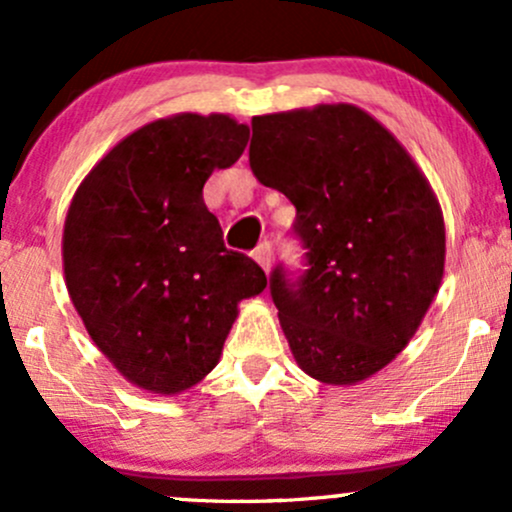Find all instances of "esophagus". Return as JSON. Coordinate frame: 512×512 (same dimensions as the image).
<instances>
[{
	"instance_id": "obj_1",
	"label": "esophagus",
	"mask_w": 512,
	"mask_h": 512,
	"mask_svg": "<svg viewBox=\"0 0 512 512\" xmlns=\"http://www.w3.org/2000/svg\"><path fill=\"white\" fill-rule=\"evenodd\" d=\"M252 257H255V262L260 264L264 272H269V269H272V243L264 240V243H260L255 250H252Z\"/></svg>"
}]
</instances>
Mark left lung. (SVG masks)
<instances>
[{
  "instance_id": "left-lung-1",
  "label": "left lung",
  "mask_w": 512,
  "mask_h": 512,
  "mask_svg": "<svg viewBox=\"0 0 512 512\" xmlns=\"http://www.w3.org/2000/svg\"><path fill=\"white\" fill-rule=\"evenodd\" d=\"M250 168L296 207L305 269L276 264L269 291L298 366L330 385L378 373L443 279L431 185L378 120L346 103L252 117Z\"/></svg>"
}]
</instances>
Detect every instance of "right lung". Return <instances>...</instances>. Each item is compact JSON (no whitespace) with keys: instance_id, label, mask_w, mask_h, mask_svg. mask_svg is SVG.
I'll list each match as a JSON object with an SVG mask.
<instances>
[{"instance_id":"add662e5","label":"right lung","mask_w":512,"mask_h":512,"mask_svg":"<svg viewBox=\"0 0 512 512\" xmlns=\"http://www.w3.org/2000/svg\"><path fill=\"white\" fill-rule=\"evenodd\" d=\"M228 115H175L144 125L76 190L64 221V276L76 313L134 385L175 395L219 363L262 267L223 245L202 187L248 146Z\"/></svg>"}]
</instances>
